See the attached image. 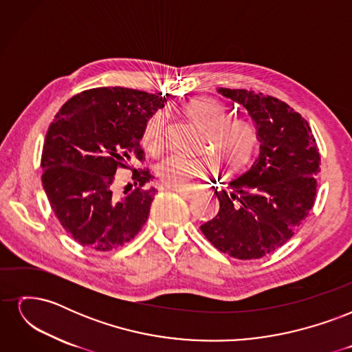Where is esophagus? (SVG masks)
<instances>
[{"label":"esophagus","mask_w":352,"mask_h":352,"mask_svg":"<svg viewBox=\"0 0 352 352\" xmlns=\"http://www.w3.org/2000/svg\"><path fill=\"white\" fill-rule=\"evenodd\" d=\"M168 189L176 190V192H179L180 195L185 198H189V199L198 195V190H195V189H188V188H168Z\"/></svg>","instance_id":"34e87169"}]
</instances>
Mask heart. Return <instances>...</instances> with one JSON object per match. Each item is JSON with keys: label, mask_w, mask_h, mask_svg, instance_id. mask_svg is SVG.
Here are the masks:
<instances>
[{"label": "heart", "mask_w": 352, "mask_h": 352, "mask_svg": "<svg viewBox=\"0 0 352 352\" xmlns=\"http://www.w3.org/2000/svg\"><path fill=\"white\" fill-rule=\"evenodd\" d=\"M185 111L206 131L204 155L172 154L157 167L162 182L168 188H188L197 179L217 173L219 166L226 172H238L250 164L260 141L258 127L247 117H229V109L216 98L199 97L185 105ZM142 145L158 155L166 145V114L157 110L145 120Z\"/></svg>", "instance_id": "heart-1"}]
</instances>
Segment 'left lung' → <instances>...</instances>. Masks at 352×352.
<instances>
[{
	"mask_svg": "<svg viewBox=\"0 0 352 352\" xmlns=\"http://www.w3.org/2000/svg\"><path fill=\"white\" fill-rule=\"evenodd\" d=\"M219 92L248 110L260 132V154L216 190L219 212L201 232L233 258H261L289 241L313 208L320 153L310 124L286 102L247 89Z\"/></svg>",
	"mask_w": 352,
	"mask_h": 352,
	"instance_id": "left-lung-1",
	"label": "left lung"
}]
</instances>
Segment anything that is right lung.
Segmentation results:
<instances>
[{
  "label": "right lung",
  "instance_id": "add662e5",
  "mask_svg": "<svg viewBox=\"0 0 352 352\" xmlns=\"http://www.w3.org/2000/svg\"><path fill=\"white\" fill-rule=\"evenodd\" d=\"M166 97L131 88H92L76 94L56 114L42 148V186L69 235L82 247L105 252L133 239L150 214L155 189L150 170L133 168L135 189L117 197V168L145 158V120ZM132 186V185H131Z\"/></svg>",
  "mask_w": 352,
  "mask_h": 352
}]
</instances>
